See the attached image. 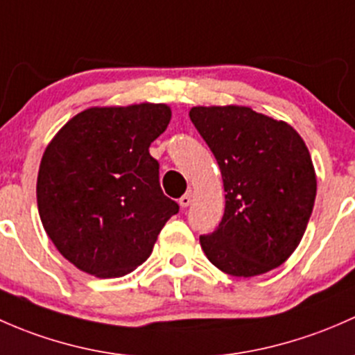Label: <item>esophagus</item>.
<instances>
[{"label": "esophagus", "mask_w": 355, "mask_h": 355, "mask_svg": "<svg viewBox=\"0 0 355 355\" xmlns=\"http://www.w3.org/2000/svg\"><path fill=\"white\" fill-rule=\"evenodd\" d=\"M191 200H193V191H188V193H184L181 198H179V205H181L182 208H186V207H189Z\"/></svg>", "instance_id": "34e87169"}]
</instances>
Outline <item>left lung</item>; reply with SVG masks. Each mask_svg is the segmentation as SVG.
Returning <instances> with one entry per match:
<instances>
[{
    "mask_svg": "<svg viewBox=\"0 0 355 355\" xmlns=\"http://www.w3.org/2000/svg\"><path fill=\"white\" fill-rule=\"evenodd\" d=\"M189 118L217 159L225 210L200 236L207 258L234 277L282 265L308 227L316 174L304 140L291 124L244 105H196Z\"/></svg>",
    "mask_w": 355,
    "mask_h": 355,
    "instance_id": "obj_1",
    "label": "left lung"
}]
</instances>
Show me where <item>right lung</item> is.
Segmentation results:
<instances>
[{"label": "right lung", "mask_w": 355, "mask_h": 355, "mask_svg": "<svg viewBox=\"0 0 355 355\" xmlns=\"http://www.w3.org/2000/svg\"><path fill=\"white\" fill-rule=\"evenodd\" d=\"M171 107H90L61 128L44 152L37 207L47 236L76 268L98 279L133 272L179 211L160 189L148 147Z\"/></svg>", "instance_id": "add662e5"}]
</instances>
